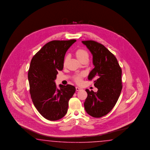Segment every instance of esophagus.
I'll return each instance as SVG.
<instances>
[{
	"mask_svg": "<svg viewBox=\"0 0 150 150\" xmlns=\"http://www.w3.org/2000/svg\"><path fill=\"white\" fill-rule=\"evenodd\" d=\"M76 90L77 91H81L82 90V88L79 87H76Z\"/></svg>",
	"mask_w": 150,
	"mask_h": 150,
	"instance_id": "34e87169",
	"label": "esophagus"
}]
</instances>
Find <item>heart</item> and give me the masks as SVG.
I'll return each instance as SVG.
<instances>
[{"mask_svg": "<svg viewBox=\"0 0 150 150\" xmlns=\"http://www.w3.org/2000/svg\"><path fill=\"white\" fill-rule=\"evenodd\" d=\"M75 55L77 58L80 62H87L89 59V53L87 50L82 49V48H79L77 49V50L75 52ZM68 55H67L65 58L64 59L63 65L65 66L68 62ZM83 75L82 74H78L75 75L74 77V80L77 83H80L82 80V78L83 77Z\"/></svg>", "mask_w": 150, "mask_h": 150, "instance_id": "1", "label": "heart"}]
</instances>
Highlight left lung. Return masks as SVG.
<instances>
[{
  "label": "left lung",
  "instance_id": "left-lung-1",
  "mask_svg": "<svg viewBox=\"0 0 150 150\" xmlns=\"http://www.w3.org/2000/svg\"><path fill=\"white\" fill-rule=\"evenodd\" d=\"M82 43L93 55L95 68L88 79L94 80L97 92L86 89L87 97L84 102L87 113L95 118L105 116L113 108L122 90V69L115 57L104 45L96 41Z\"/></svg>",
  "mask_w": 150,
  "mask_h": 150
}]
</instances>
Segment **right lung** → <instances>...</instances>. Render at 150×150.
Wrapping results in <instances>:
<instances>
[{"label": "right lung", "mask_w": 150, "mask_h": 150, "mask_svg": "<svg viewBox=\"0 0 150 150\" xmlns=\"http://www.w3.org/2000/svg\"><path fill=\"white\" fill-rule=\"evenodd\" d=\"M76 40L52 41L46 43L31 61L28 73L30 93L35 107L47 120L55 121L67 113L69 100L76 88L71 85H59L54 80L63 69L65 54Z\"/></svg>", "instance_id": "right-lung-1"}]
</instances>
